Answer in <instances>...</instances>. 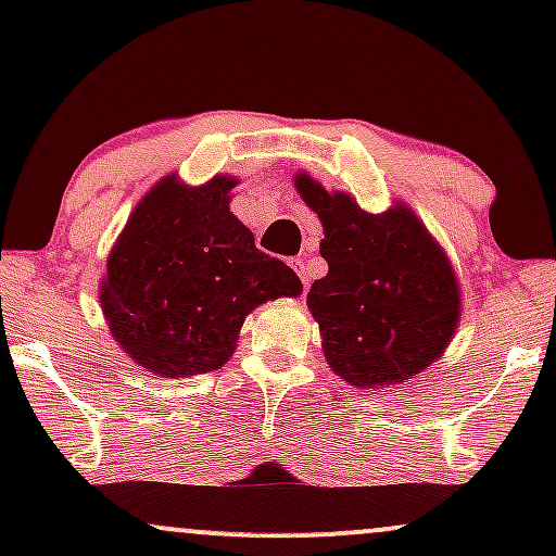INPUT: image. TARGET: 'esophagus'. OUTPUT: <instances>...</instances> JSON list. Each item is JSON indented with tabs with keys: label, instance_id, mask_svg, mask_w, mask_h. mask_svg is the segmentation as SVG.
Returning <instances> with one entry per match:
<instances>
[{
	"label": "esophagus",
	"instance_id": "esophagus-1",
	"mask_svg": "<svg viewBox=\"0 0 556 556\" xmlns=\"http://www.w3.org/2000/svg\"><path fill=\"white\" fill-rule=\"evenodd\" d=\"M290 264H292V269L298 271L300 282H303L305 290H308V285H311V277H308V266H305V258H292Z\"/></svg>",
	"mask_w": 556,
	"mask_h": 556
}]
</instances>
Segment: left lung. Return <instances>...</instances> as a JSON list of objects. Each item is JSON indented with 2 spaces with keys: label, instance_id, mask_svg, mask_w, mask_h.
Wrapping results in <instances>:
<instances>
[{
  "label": "left lung",
  "instance_id": "8db88e82",
  "mask_svg": "<svg viewBox=\"0 0 556 556\" xmlns=\"http://www.w3.org/2000/svg\"><path fill=\"white\" fill-rule=\"evenodd\" d=\"M298 193L318 214L329 271L308 292L324 355L355 387L400 384L442 355L460 316L455 271L407 208L374 216L308 175Z\"/></svg>",
  "mask_w": 556,
  "mask_h": 556
}]
</instances>
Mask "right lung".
<instances>
[{
    "instance_id": "1",
    "label": "right lung",
    "mask_w": 556,
    "mask_h": 556,
    "mask_svg": "<svg viewBox=\"0 0 556 556\" xmlns=\"http://www.w3.org/2000/svg\"><path fill=\"white\" fill-rule=\"evenodd\" d=\"M235 180L182 188L172 177L127 222L101 285V308L125 353L162 376L219 368L258 303L303 292L298 274L258 251L229 212Z\"/></svg>"
}]
</instances>
